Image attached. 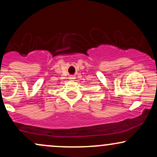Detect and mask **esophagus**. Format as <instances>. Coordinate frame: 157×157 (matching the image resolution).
<instances>
[{"instance_id":"esophagus-1","label":"esophagus","mask_w":157,"mask_h":157,"mask_svg":"<svg viewBox=\"0 0 157 157\" xmlns=\"http://www.w3.org/2000/svg\"><path fill=\"white\" fill-rule=\"evenodd\" d=\"M68 79H69L70 80H73L74 79H75V77H74V76H70L69 78H68Z\"/></svg>"}]
</instances>
